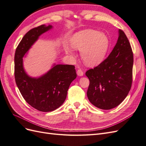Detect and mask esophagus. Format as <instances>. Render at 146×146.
<instances>
[{
	"instance_id": "1",
	"label": "esophagus",
	"mask_w": 146,
	"mask_h": 146,
	"mask_svg": "<svg viewBox=\"0 0 146 146\" xmlns=\"http://www.w3.org/2000/svg\"><path fill=\"white\" fill-rule=\"evenodd\" d=\"M77 74L78 76H83V72L81 69H78L77 71Z\"/></svg>"
}]
</instances>
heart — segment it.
Listing matches in <instances>:
<instances>
[{
    "label": "heart",
    "instance_id": "heart-1",
    "mask_svg": "<svg viewBox=\"0 0 146 146\" xmlns=\"http://www.w3.org/2000/svg\"><path fill=\"white\" fill-rule=\"evenodd\" d=\"M70 42L74 48L81 51L80 55L84 63L90 66L100 63L110 47L107 35L91 29H85L75 33ZM66 51L68 54H73L70 47H66Z\"/></svg>",
    "mask_w": 146,
    "mask_h": 146
}]
</instances>
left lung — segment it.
Segmentation results:
<instances>
[{"instance_id":"obj_1","label":"left lung","mask_w":146,"mask_h":146,"mask_svg":"<svg viewBox=\"0 0 146 146\" xmlns=\"http://www.w3.org/2000/svg\"><path fill=\"white\" fill-rule=\"evenodd\" d=\"M133 54L125 33L119 30L116 44L109 56L86 72L90 80L88 98L102 110L115 108L125 99L131 89Z\"/></svg>"}]
</instances>
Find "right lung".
Here are the masks:
<instances>
[{
  "label": "right lung",
  "mask_w": 146,
  "mask_h": 146,
  "mask_svg": "<svg viewBox=\"0 0 146 146\" xmlns=\"http://www.w3.org/2000/svg\"><path fill=\"white\" fill-rule=\"evenodd\" d=\"M41 25L30 30L17 46L15 55V78L22 96L34 108L49 112L59 108L66 98L71 82L77 77L74 65H54L49 71L39 78H32L23 68L24 55L41 34L52 29Z\"/></svg>",
  "instance_id": "1"
}]
</instances>
